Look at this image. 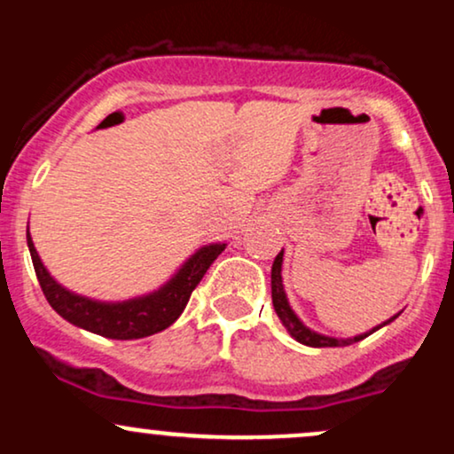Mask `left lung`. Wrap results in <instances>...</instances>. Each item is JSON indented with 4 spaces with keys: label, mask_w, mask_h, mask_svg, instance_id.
Listing matches in <instances>:
<instances>
[{
    "label": "left lung",
    "mask_w": 454,
    "mask_h": 454,
    "mask_svg": "<svg viewBox=\"0 0 454 454\" xmlns=\"http://www.w3.org/2000/svg\"><path fill=\"white\" fill-rule=\"evenodd\" d=\"M281 264H284V249H281L278 256H275L273 267H270V296H273L275 314L279 316L281 325L286 326V331H288L296 341L303 343V346H309V348H341V346H350V343L361 341V340H364V337L372 335V333H376L378 328L390 325V322H393L395 317H399V314H401V311H399V314H395L393 317H388L387 322H382V325L373 326L372 331L361 333V335H354V337H328V335H322V333H316V331H311L309 326H305L303 320H301V317L294 314L293 307H290L288 296H286V290H284V279H281Z\"/></svg>",
    "instance_id": "1"
}]
</instances>
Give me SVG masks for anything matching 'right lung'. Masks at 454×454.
Here are the masks:
<instances>
[{"mask_svg": "<svg viewBox=\"0 0 454 454\" xmlns=\"http://www.w3.org/2000/svg\"><path fill=\"white\" fill-rule=\"evenodd\" d=\"M27 247L40 288H43L49 305L64 320L96 333V335L108 337V340H140V337L164 331L181 316L198 281L205 278L213 260L226 249V243L202 245L158 290L128 301H98L64 288L40 260L34 241H31L29 228Z\"/></svg>", "mask_w": 454, "mask_h": 454, "instance_id": "1", "label": "right lung"}]
</instances>
